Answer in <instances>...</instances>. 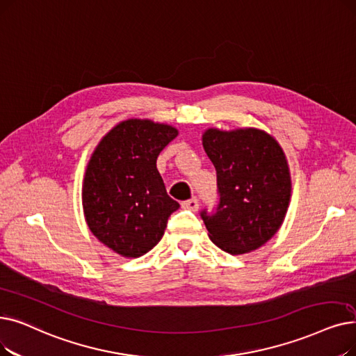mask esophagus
Segmentation results:
<instances>
[{
  "instance_id": "34e87169",
  "label": "esophagus",
  "mask_w": 356,
  "mask_h": 356,
  "mask_svg": "<svg viewBox=\"0 0 356 356\" xmlns=\"http://www.w3.org/2000/svg\"><path fill=\"white\" fill-rule=\"evenodd\" d=\"M181 207H183L184 209L197 211V208H199V202H197V199H196V197H192V199H189V200H184V202L181 204Z\"/></svg>"
}]
</instances>
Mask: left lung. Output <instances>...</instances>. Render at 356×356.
Instances as JSON below:
<instances>
[{"instance_id":"obj_1","label":"left lung","mask_w":356,"mask_h":356,"mask_svg":"<svg viewBox=\"0 0 356 356\" xmlns=\"http://www.w3.org/2000/svg\"><path fill=\"white\" fill-rule=\"evenodd\" d=\"M216 170L220 204L200 216L211 241L229 254L250 253L281 228L291 200V173L285 152L268 132L256 128L202 135Z\"/></svg>"}]
</instances>
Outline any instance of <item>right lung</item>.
I'll return each instance as SVG.
<instances>
[{
	"instance_id": "right-lung-1",
	"label": "right lung",
	"mask_w": 356,
	"mask_h": 356,
	"mask_svg": "<svg viewBox=\"0 0 356 356\" xmlns=\"http://www.w3.org/2000/svg\"><path fill=\"white\" fill-rule=\"evenodd\" d=\"M179 131L149 119H128L107 132L88 160L83 209L92 234L123 257L156 245L179 204L165 192L157 157Z\"/></svg>"
}]
</instances>
